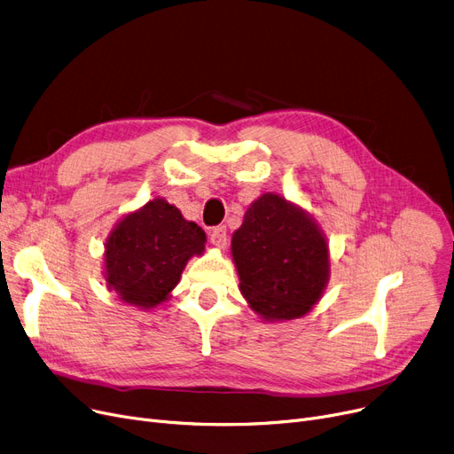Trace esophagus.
<instances>
[{
    "instance_id": "1",
    "label": "esophagus",
    "mask_w": 454,
    "mask_h": 454,
    "mask_svg": "<svg viewBox=\"0 0 454 454\" xmlns=\"http://www.w3.org/2000/svg\"><path fill=\"white\" fill-rule=\"evenodd\" d=\"M210 244L218 249H225L229 246V236H227V227L220 225V227H214L210 231Z\"/></svg>"
}]
</instances>
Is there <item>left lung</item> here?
I'll use <instances>...</instances> for the list:
<instances>
[{"label":"left lung","instance_id":"8db88e82","mask_svg":"<svg viewBox=\"0 0 454 454\" xmlns=\"http://www.w3.org/2000/svg\"><path fill=\"white\" fill-rule=\"evenodd\" d=\"M231 253L240 292L264 321L303 317L331 277L325 234L307 210L273 192L249 205Z\"/></svg>","mask_w":454,"mask_h":454}]
</instances>
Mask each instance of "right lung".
<instances>
[{
	"mask_svg": "<svg viewBox=\"0 0 454 454\" xmlns=\"http://www.w3.org/2000/svg\"><path fill=\"white\" fill-rule=\"evenodd\" d=\"M205 244V231L184 220L176 205L164 198L151 200L125 214L106 239V288L127 305L155 309L179 285L190 258L203 254Z\"/></svg>",
	"mask_w": 454,
	"mask_h": 454,
	"instance_id": "1",
	"label": "right lung"
}]
</instances>
